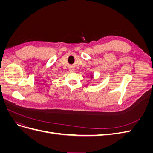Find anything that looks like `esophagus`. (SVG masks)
Masks as SVG:
<instances>
[{"label": "esophagus", "mask_w": 153, "mask_h": 153, "mask_svg": "<svg viewBox=\"0 0 153 153\" xmlns=\"http://www.w3.org/2000/svg\"><path fill=\"white\" fill-rule=\"evenodd\" d=\"M71 72H73L74 71V69H71V70H70Z\"/></svg>", "instance_id": "esophagus-1"}]
</instances>
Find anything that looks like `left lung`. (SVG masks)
Wrapping results in <instances>:
<instances>
[{
	"instance_id": "8db88e82",
	"label": "left lung",
	"mask_w": 153,
	"mask_h": 153,
	"mask_svg": "<svg viewBox=\"0 0 153 153\" xmlns=\"http://www.w3.org/2000/svg\"><path fill=\"white\" fill-rule=\"evenodd\" d=\"M91 77H92V76H91Z\"/></svg>"
}]
</instances>
